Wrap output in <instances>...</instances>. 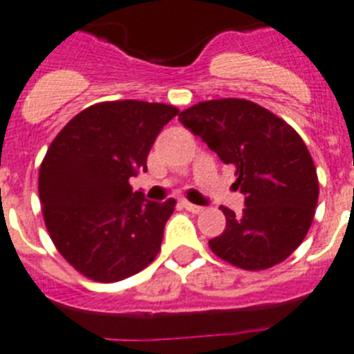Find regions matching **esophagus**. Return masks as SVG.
Here are the masks:
<instances>
[{
  "instance_id": "1",
  "label": "esophagus",
  "mask_w": 354,
  "mask_h": 354,
  "mask_svg": "<svg viewBox=\"0 0 354 354\" xmlns=\"http://www.w3.org/2000/svg\"><path fill=\"white\" fill-rule=\"evenodd\" d=\"M182 206L185 207L187 212H191V213H201L202 209H204V207H202V206H196V204H191V202H187V201H183V202H182Z\"/></svg>"
}]
</instances>
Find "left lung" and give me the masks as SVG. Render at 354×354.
<instances>
[{
	"instance_id": "obj_1",
	"label": "left lung",
	"mask_w": 354,
	"mask_h": 354,
	"mask_svg": "<svg viewBox=\"0 0 354 354\" xmlns=\"http://www.w3.org/2000/svg\"><path fill=\"white\" fill-rule=\"evenodd\" d=\"M178 120L236 167L237 187L247 196L241 215L221 206L226 228L209 239L213 254L245 271L284 261L308 234L319 196L314 159L301 135L241 98L198 102Z\"/></svg>"
}]
</instances>
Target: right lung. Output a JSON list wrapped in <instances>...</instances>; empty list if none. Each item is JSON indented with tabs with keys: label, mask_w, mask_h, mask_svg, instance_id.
I'll list each match as a JSON object with an SVG mask.
<instances>
[{
	"label": "right lung",
	"mask_w": 354,
	"mask_h": 354,
	"mask_svg": "<svg viewBox=\"0 0 354 354\" xmlns=\"http://www.w3.org/2000/svg\"><path fill=\"white\" fill-rule=\"evenodd\" d=\"M178 107L141 100L100 102L77 113L51 141L39 196L51 241L77 273L118 282L161 249L176 201L150 202L129 178L147 172L156 137Z\"/></svg>",
	"instance_id": "obj_1"
}]
</instances>
